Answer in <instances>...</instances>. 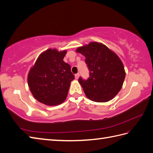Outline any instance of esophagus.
<instances>
[{
  "instance_id": "1",
  "label": "esophagus",
  "mask_w": 153,
  "mask_h": 153,
  "mask_svg": "<svg viewBox=\"0 0 153 153\" xmlns=\"http://www.w3.org/2000/svg\"><path fill=\"white\" fill-rule=\"evenodd\" d=\"M79 76H80V74H79V73H77V74H76L75 75H74V77H75V79H78L79 78Z\"/></svg>"
}]
</instances>
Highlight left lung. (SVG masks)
Here are the masks:
<instances>
[{
  "label": "left lung",
  "instance_id": "8db88e82",
  "mask_svg": "<svg viewBox=\"0 0 153 153\" xmlns=\"http://www.w3.org/2000/svg\"><path fill=\"white\" fill-rule=\"evenodd\" d=\"M86 57L90 77L79 82L86 96L96 102L113 100L123 87L126 76L124 67L116 53L103 44L91 42L76 50Z\"/></svg>",
  "mask_w": 153,
  "mask_h": 153
}]
</instances>
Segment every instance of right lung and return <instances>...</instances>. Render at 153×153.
<instances>
[{
  "instance_id": "add662e5",
  "label": "right lung",
  "mask_w": 153,
  "mask_h": 153,
  "mask_svg": "<svg viewBox=\"0 0 153 153\" xmlns=\"http://www.w3.org/2000/svg\"><path fill=\"white\" fill-rule=\"evenodd\" d=\"M67 50L49 48L40 54L30 67L27 83L33 97L48 106H56L65 100L74 76L71 66L63 61Z\"/></svg>"
}]
</instances>
